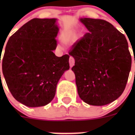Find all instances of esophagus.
Masks as SVG:
<instances>
[{
    "label": "esophagus",
    "mask_w": 135,
    "mask_h": 135,
    "mask_svg": "<svg viewBox=\"0 0 135 135\" xmlns=\"http://www.w3.org/2000/svg\"><path fill=\"white\" fill-rule=\"evenodd\" d=\"M69 63H70V68L73 66L74 65V63H75V60H74V58L73 57H70V60H69Z\"/></svg>",
    "instance_id": "34e87169"
}]
</instances>
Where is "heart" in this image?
Instances as JSON below:
<instances>
[{
  "instance_id": "1",
  "label": "heart",
  "mask_w": 135,
  "mask_h": 135,
  "mask_svg": "<svg viewBox=\"0 0 135 135\" xmlns=\"http://www.w3.org/2000/svg\"><path fill=\"white\" fill-rule=\"evenodd\" d=\"M70 37L67 36H65L62 37V41L65 42V43H68L69 42H70Z\"/></svg>"
}]
</instances>
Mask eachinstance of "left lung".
I'll list each match as a JSON object with an SVG mask.
<instances>
[{
	"mask_svg": "<svg viewBox=\"0 0 135 135\" xmlns=\"http://www.w3.org/2000/svg\"><path fill=\"white\" fill-rule=\"evenodd\" d=\"M89 32L75 42L69 55L81 99L91 105L109 104L122 94L131 68V55L123 34L103 20L80 19Z\"/></svg>",
	"mask_w": 135,
	"mask_h": 135,
	"instance_id": "obj_1",
	"label": "left lung"
}]
</instances>
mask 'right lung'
<instances>
[{"label": "right lung", "mask_w": 135, "mask_h": 135, "mask_svg": "<svg viewBox=\"0 0 135 135\" xmlns=\"http://www.w3.org/2000/svg\"><path fill=\"white\" fill-rule=\"evenodd\" d=\"M56 20L34 18L25 23L9 38L1 59L11 93L28 107L50 103L55 95L57 82L70 68L69 55L57 57L53 52L57 46L55 37L59 31Z\"/></svg>", "instance_id": "1"}]
</instances>
